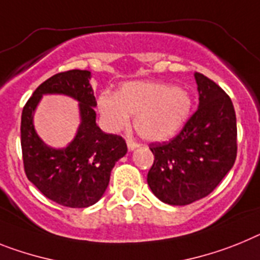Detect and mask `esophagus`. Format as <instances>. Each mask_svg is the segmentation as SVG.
<instances>
[{"instance_id": "1", "label": "esophagus", "mask_w": 260, "mask_h": 260, "mask_svg": "<svg viewBox=\"0 0 260 260\" xmlns=\"http://www.w3.org/2000/svg\"><path fill=\"white\" fill-rule=\"evenodd\" d=\"M127 146L129 150H135L136 148H139V144L135 143V141H132V140H127Z\"/></svg>"}]
</instances>
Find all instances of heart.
<instances>
[{
  "label": "heart",
  "instance_id": "obj_1",
  "mask_svg": "<svg viewBox=\"0 0 260 260\" xmlns=\"http://www.w3.org/2000/svg\"><path fill=\"white\" fill-rule=\"evenodd\" d=\"M98 111L110 132H119L129 125L148 141H165L175 136L187 121L192 108L188 90L169 83L131 81L117 92L103 91L98 96Z\"/></svg>",
  "mask_w": 260,
  "mask_h": 260
}]
</instances>
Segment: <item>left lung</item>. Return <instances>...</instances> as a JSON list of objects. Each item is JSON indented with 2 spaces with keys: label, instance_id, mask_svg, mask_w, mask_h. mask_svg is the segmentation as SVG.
I'll return each mask as SVG.
<instances>
[{
  "label": "left lung",
  "instance_id": "obj_1",
  "mask_svg": "<svg viewBox=\"0 0 260 260\" xmlns=\"http://www.w3.org/2000/svg\"><path fill=\"white\" fill-rule=\"evenodd\" d=\"M199 107L169 143L150 144L154 162L148 184L161 202L187 205L205 198L233 168L237 119L233 103L217 83L195 73Z\"/></svg>",
  "mask_w": 260,
  "mask_h": 260
}]
</instances>
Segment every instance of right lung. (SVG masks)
Listing matches in <instances>:
<instances>
[{"instance_id": "add662e5", "label": "right lung", "mask_w": 260, "mask_h": 260, "mask_svg": "<svg viewBox=\"0 0 260 260\" xmlns=\"http://www.w3.org/2000/svg\"><path fill=\"white\" fill-rule=\"evenodd\" d=\"M89 71L62 72L34 91L22 111L21 145L24 173L52 202L69 208H86L102 198L111 170L127 153L123 137L105 133L96 125V101ZM61 93L79 102L81 123L70 145L51 148L36 133L33 114L43 95Z\"/></svg>"}]
</instances>
